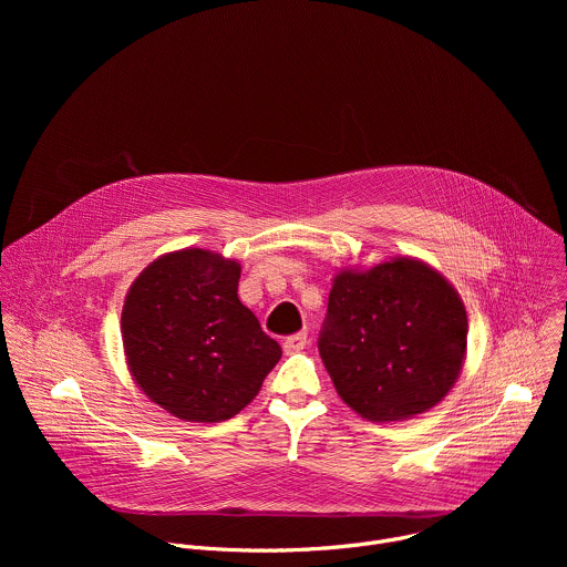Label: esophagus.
Wrapping results in <instances>:
<instances>
[{
    "mask_svg": "<svg viewBox=\"0 0 567 567\" xmlns=\"http://www.w3.org/2000/svg\"><path fill=\"white\" fill-rule=\"evenodd\" d=\"M305 346H307V334H305V332L291 334V337H287V339H285V343H282V348H285V352H287V354L300 352V350H305Z\"/></svg>",
    "mask_w": 567,
    "mask_h": 567,
    "instance_id": "1",
    "label": "esophagus"
}]
</instances>
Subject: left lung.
<instances>
[{"mask_svg":"<svg viewBox=\"0 0 567 567\" xmlns=\"http://www.w3.org/2000/svg\"><path fill=\"white\" fill-rule=\"evenodd\" d=\"M466 328L457 291L429 265L401 258L334 278L318 352L352 411L396 422L451 390Z\"/></svg>","mask_w":567,"mask_h":567,"instance_id":"1","label":"left lung"}]
</instances>
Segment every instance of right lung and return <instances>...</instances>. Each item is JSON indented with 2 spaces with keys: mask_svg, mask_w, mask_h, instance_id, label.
Here are the masks:
<instances>
[{
  "mask_svg": "<svg viewBox=\"0 0 567 567\" xmlns=\"http://www.w3.org/2000/svg\"><path fill=\"white\" fill-rule=\"evenodd\" d=\"M239 265L186 249L130 287L121 328L138 388L186 422H224L260 392L280 346L237 298Z\"/></svg>",
  "mask_w": 567,
  "mask_h": 567,
  "instance_id": "add662e5",
  "label": "right lung"
}]
</instances>
